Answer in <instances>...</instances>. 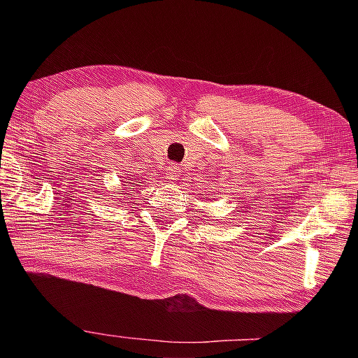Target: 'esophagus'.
<instances>
[{
    "instance_id": "obj_1",
    "label": "esophagus",
    "mask_w": 358,
    "mask_h": 358,
    "mask_svg": "<svg viewBox=\"0 0 358 358\" xmlns=\"http://www.w3.org/2000/svg\"><path fill=\"white\" fill-rule=\"evenodd\" d=\"M180 176V169L178 164H169L168 169H166V179H169L171 182H176Z\"/></svg>"
}]
</instances>
